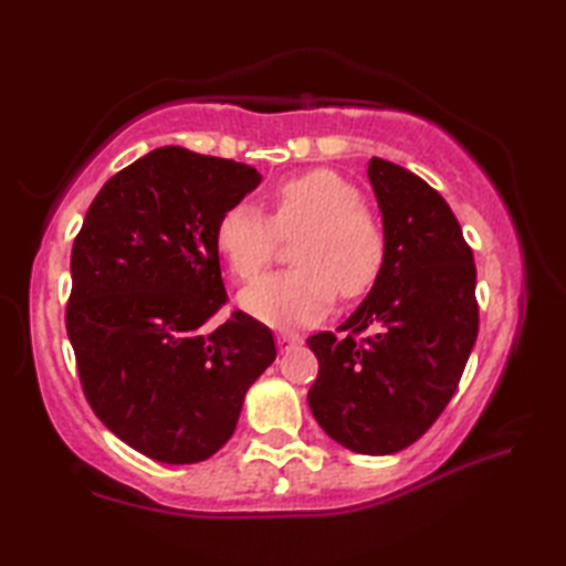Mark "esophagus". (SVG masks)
I'll return each mask as SVG.
<instances>
[{"instance_id": "34e87169", "label": "esophagus", "mask_w": 566, "mask_h": 566, "mask_svg": "<svg viewBox=\"0 0 566 566\" xmlns=\"http://www.w3.org/2000/svg\"><path fill=\"white\" fill-rule=\"evenodd\" d=\"M276 343H280L282 350H290V347L302 343V338H298V335H294V333H290V331H282L280 335H276Z\"/></svg>"}]
</instances>
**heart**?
<instances>
[{
    "label": "heart",
    "instance_id": "obj_1",
    "mask_svg": "<svg viewBox=\"0 0 566 566\" xmlns=\"http://www.w3.org/2000/svg\"><path fill=\"white\" fill-rule=\"evenodd\" d=\"M350 179L311 170L286 179L272 195V216L252 203H235L216 226V248L243 282L272 262L280 235H296V268L262 276L240 294V306L276 328L318 323L335 304L367 294L387 260V231L365 207Z\"/></svg>",
    "mask_w": 566,
    "mask_h": 566
}]
</instances>
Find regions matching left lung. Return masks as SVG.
<instances>
[{"label": "left lung", "mask_w": 566, "mask_h": 566, "mask_svg": "<svg viewBox=\"0 0 566 566\" xmlns=\"http://www.w3.org/2000/svg\"><path fill=\"white\" fill-rule=\"evenodd\" d=\"M367 177L387 231V260L355 314L316 333L311 413L343 448L394 454L436 423L479 333L476 268L452 209L426 179L371 158ZM367 327L375 336L355 342Z\"/></svg>", "instance_id": "8db88e82"}]
</instances>
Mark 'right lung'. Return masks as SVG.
<instances>
[{"label": "right lung", "mask_w": 566, "mask_h": 566, "mask_svg": "<svg viewBox=\"0 0 566 566\" xmlns=\"http://www.w3.org/2000/svg\"><path fill=\"white\" fill-rule=\"evenodd\" d=\"M255 167L165 146L106 182L70 258L67 335L102 423L165 464L209 460L268 369L272 331L226 304L216 226L260 185Z\"/></svg>", "instance_id": "1"}]
</instances>
